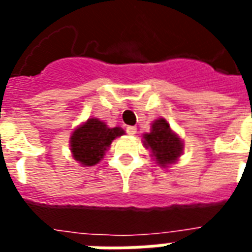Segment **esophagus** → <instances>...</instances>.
<instances>
[{
	"label": "esophagus",
	"instance_id": "esophagus-1",
	"mask_svg": "<svg viewBox=\"0 0 252 252\" xmlns=\"http://www.w3.org/2000/svg\"><path fill=\"white\" fill-rule=\"evenodd\" d=\"M126 133H128V135H135V133L137 132V129H136V126H126Z\"/></svg>",
	"mask_w": 252,
	"mask_h": 252
}]
</instances>
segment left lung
I'll list each match as a JSON object with an SVG mask.
<instances>
[{
  "instance_id": "left-lung-1",
  "label": "left lung",
  "mask_w": 252,
  "mask_h": 252,
  "mask_svg": "<svg viewBox=\"0 0 252 252\" xmlns=\"http://www.w3.org/2000/svg\"><path fill=\"white\" fill-rule=\"evenodd\" d=\"M144 144L151 148L154 157L162 166L173 163L182 153L180 137L173 133L169 123L164 119H159L154 123L151 132L144 135Z\"/></svg>"
}]
</instances>
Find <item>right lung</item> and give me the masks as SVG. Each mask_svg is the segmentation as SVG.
<instances>
[{"instance_id":"right-lung-1","label":"right lung","mask_w":252,"mask_h":252,"mask_svg":"<svg viewBox=\"0 0 252 252\" xmlns=\"http://www.w3.org/2000/svg\"><path fill=\"white\" fill-rule=\"evenodd\" d=\"M124 131L116 126L109 128L98 119H89L83 126L72 132L70 146L72 157L85 166H93L104 158L112 140L121 136Z\"/></svg>"}]
</instances>
